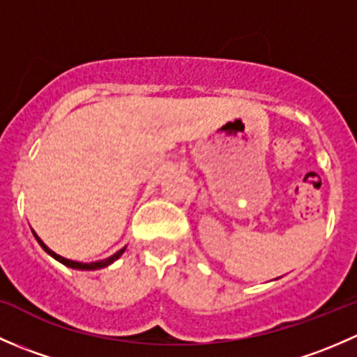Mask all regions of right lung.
<instances>
[{"label":"right lung","mask_w":357,"mask_h":357,"mask_svg":"<svg viewBox=\"0 0 357 357\" xmlns=\"http://www.w3.org/2000/svg\"><path fill=\"white\" fill-rule=\"evenodd\" d=\"M34 236H36V240H38L39 242V245H41L43 248H45L46 252H48L50 255H52V257H55L56 261H60L62 262V264H66V266H68V268H74V269H100V268H105V266H109L110 262H114L115 259H119L122 255V252H124V248H122V250H119V252H115L114 255H112V257H109V259H105V261H100V262H91V264H82V262H75V261H68V259H66V257H62V255H59V254H55V252L53 250H50L48 247L45 245V243L41 242V238H39L38 235H36L34 233Z\"/></svg>","instance_id":"obj_1"}]
</instances>
